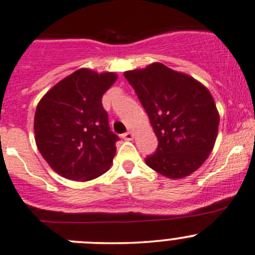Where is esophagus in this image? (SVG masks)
Instances as JSON below:
<instances>
[{
	"label": "esophagus",
	"mask_w": 255,
	"mask_h": 255,
	"mask_svg": "<svg viewBox=\"0 0 255 255\" xmlns=\"http://www.w3.org/2000/svg\"><path fill=\"white\" fill-rule=\"evenodd\" d=\"M122 138L126 139V140H132V139L134 138V133H133L132 130H128L125 134H122Z\"/></svg>",
	"instance_id": "esophagus-1"
}]
</instances>
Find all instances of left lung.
<instances>
[{"instance_id": "left-lung-1", "label": "left lung", "mask_w": 255, "mask_h": 255, "mask_svg": "<svg viewBox=\"0 0 255 255\" xmlns=\"http://www.w3.org/2000/svg\"><path fill=\"white\" fill-rule=\"evenodd\" d=\"M125 77L159 141L146 165L168 178L191 175L208 159L218 135L219 114L211 94L194 78L159 62L125 72Z\"/></svg>"}]
</instances>
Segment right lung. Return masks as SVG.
I'll list each match as a JSON object with an SVG mask.
<instances>
[{
	"label": "right lung",
	"mask_w": 255,
	"mask_h": 255,
	"mask_svg": "<svg viewBox=\"0 0 255 255\" xmlns=\"http://www.w3.org/2000/svg\"><path fill=\"white\" fill-rule=\"evenodd\" d=\"M116 79L115 73L80 68L57 83L37 104L34 119L37 149L64 178L90 181L111 166L120 138L110 130L101 100Z\"/></svg>",
	"instance_id": "right-lung-1"
}]
</instances>
